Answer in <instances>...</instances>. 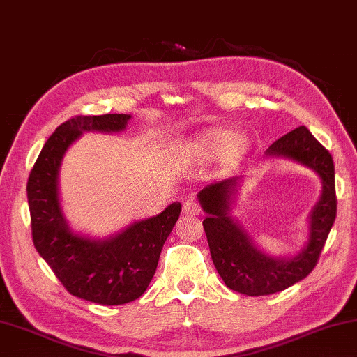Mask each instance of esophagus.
Segmentation results:
<instances>
[{"label":"esophagus","instance_id":"34e87169","mask_svg":"<svg viewBox=\"0 0 357 357\" xmlns=\"http://www.w3.org/2000/svg\"><path fill=\"white\" fill-rule=\"evenodd\" d=\"M199 204L197 203V201H193V199H187L185 203H184V206H183V212L185 213V215H198L199 213Z\"/></svg>","mask_w":357,"mask_h":357}]
</instances>
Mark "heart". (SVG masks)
<instances>
[{
  "mask_svg": "<svg viewBox=\"0 0 357 357\" xmlns=\"http://www.w3.org/2000/svg\"><path fill=\"white\" fill-rule=\"evenodd\" d=\"M236 137L234 134L229 131H213L209 132L204 137H201L195 145L192 146L193 158L198 160H207L215 159L228 150V148L234 144Z\"/></svg>",
  "mask_w": 357,
  "mask_h": 357,
  "instance_id": "b5f03b06",
  "label": "heart"
}]
</instances>
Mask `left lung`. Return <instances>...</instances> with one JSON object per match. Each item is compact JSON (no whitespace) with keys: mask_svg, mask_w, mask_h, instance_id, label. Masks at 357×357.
I'll return each mask as SVG.
<instances>
[{"mask_svg":"<svg viewBox=\"0 0 357 357\" xmlns=\"http://www.w3.org/2000/svg\"><path fill=\"white\" fill-rule=\"evenodd\" d=\"M265 156L294 160L321 179V195L309 213L307 243L295 256L275 257L259 250L238 220L231 215L241 176L213 181L197 195L207 213L203 226L220 278L231 290L248 296L276 294L304 280L319 261L337 212L333 158L306 126L278 139Z\"/></svg>","mask_w":357,"mask_h":357,"instance_id":"8db88e82","label":"left lung"}]
</instances>
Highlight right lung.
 Here are the masks:
<instances>
[{
  "instance_id": "1",
  "label": "right lung",
  "mask_w": 357,
  "mask_h": 357,
  "mask_svg": "<svg viewBox=\"0 0 357 357\" xmlns=\"http://www.w3.org/2000/svg\"><path fill=\"white\" fill-rule=\"evenodd\" d=\"M131 115L75 116L51 134L31 170L28 203L32 242L71 295L106 306L126 304L150 286L162 246L181 213L172 203L159 215L129 225L115 236L92 238L70 228L59 199L63 154L84 132H120Z\"/></svg>"
}]
</instances>
